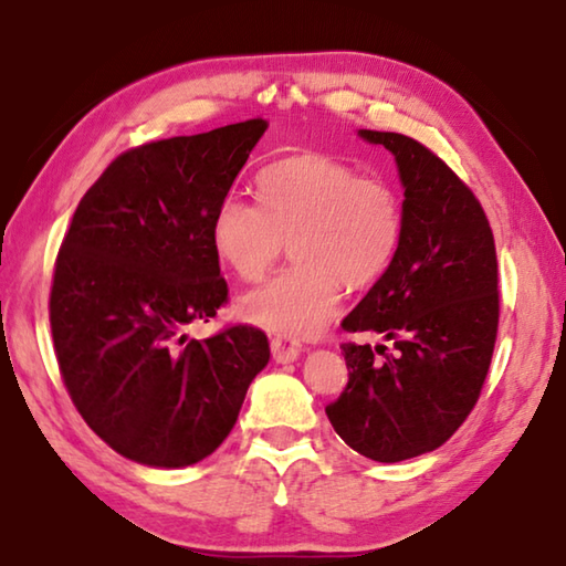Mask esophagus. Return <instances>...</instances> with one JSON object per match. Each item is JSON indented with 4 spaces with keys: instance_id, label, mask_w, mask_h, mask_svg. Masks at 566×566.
<instances>
[{
    "instance_id": "esophagus-1",
    "label": "esophagus",
    "mask_w": 566,
    "mask_h": 566,
    "mask_svg": "<svg viewBox=\"0 0 566 566\" xmlns=\"http://www.w3.org/2000/svg\"><path fill=\"white\" fill-rule=\"evenodd\" d=\"M300 354H302V344L296 342V338L284 336V334L272 336V356L276 364H292Z\"/></svg>"
}]
</instances>
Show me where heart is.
<instances>
[{"label": "heart", "mask_w": 566, "mask_h": 566, "mask_svg": "<svg viewBox=\"0 0 566 566\" xmlns=\"http://www.w3.org/2000/svg\"><path fill=\"white\" fill-rule=\"evenodd\" d=\"M260 205L228 195L212 214V248L242 282H262L286 242L294 264L244 296L248 322L284 336H314L346 290H366L394 266L406 212L394 185L361 176L326 153H296L256 178Z\"/></svg>", "instance_id": "obj_1"}]
</instances>
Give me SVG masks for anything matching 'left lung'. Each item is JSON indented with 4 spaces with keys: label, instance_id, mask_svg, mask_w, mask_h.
<instances>
[{
    "label": "left lung",
    "instance_id": "obj_1",
    "mask_svg": "<svg viewBox=\"0 0 566 566\" xmlns=\"http://www.w3.org/2000/svg\"><path fill=\"white\" fill-rule=\"evenodd\" d=\"M358 136L394 153L406 234L342 326L384 334L394 354L342 344L348 384L326 416L356 453L400 462L443 446L478 403L497 338V254L482 205L433 150L400 133Z\"/></svg>",
    "mask_w": 566,
    "mask_h": 566
}]
</instances>
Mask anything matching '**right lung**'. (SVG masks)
<instances>
[{
  "instance_id": "right-lung-1",
  "label": "right lung",
  "mask_w": 566,
  "mask_h": 566,
  "mask_svg": "<svg viewBox=\"0 0 566 566\" xmlns=\"http://www.w3.org/2000/svg\"><path fill=\"white\" fill-rule=\"evenodd\" d=\"M266 120L130 148L81 198L54 264L49 322L81 418L123 458L185 468L220 448L270 361L248 324L185 334L228 302L212 214Z\"/></svg>"
}]
</instances>
